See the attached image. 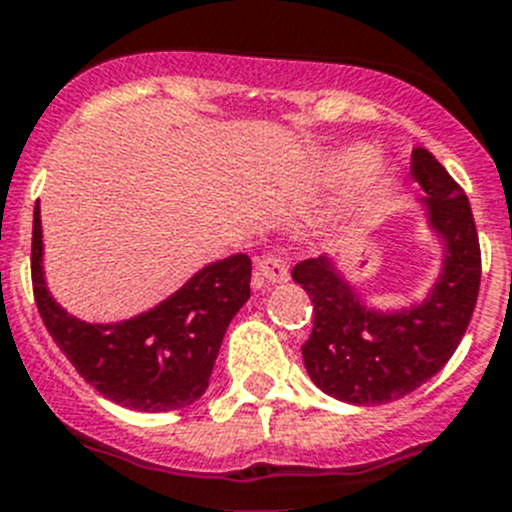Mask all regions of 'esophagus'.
Returning a JSON list of instances; mask_svg holds the SVG:
<instances>
[{"label":"esophagus","instance_id":"esophagus-1","mask_svg":"<svg viewBox=\"0 0 512 512\" xmlns=\"http://www.w3.org/2000/svg\"><path fill=\"white\" fill-rule=\"evenodd\" d=\"M257 278L265 283H285L288 280V265L275 255H262L257 260Z\"/></svg>","mask_w":512,"mask_h":512}]
</instances>
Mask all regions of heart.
Returning <instances> with one entry per match:
<instances>
[{"instance_id":"heart-1","label":"heart","mask_w":512,"mask_h":512,"mask_svg":"<svg viewBox=\"0 0 512 512\" xmlns=\"http://www.w3.org/2000/svg\"><path fill=\"white\" fill-rule=\"evenodd\" d=\"M369 161H371L369 148L353 146V148H346V151H341L338 156H333L331 166L338 176H348L353 174V171H361L366 166L364 181L369 186H376L381 179H384V166H381L379 161H374V164H369Z\"/></svg>"}]
</instances>
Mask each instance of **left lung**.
Instances as JSON below:
<instances>
[{
    "label": "left lung",
    "instance_id": "8db88e82",
    "mask_svg": "<svg viewBox=\"0 0 512 512\" xmlns=\"http://www.w3.org/2000/svg\"><path fill=\"white\" fill-rule=\"evenodd\" d=\"M412 176L427 194L429 229L444 247L427 298L409 308H369L331 257L293 267V280L313 300L303 364L318 389L346 404H389L419 389L450 361L475 310L480 240L467 194L427 148L412 151Z\"/></svg>",
    "mask_w": 512,
    "mask_h": 512
}]
</instances>
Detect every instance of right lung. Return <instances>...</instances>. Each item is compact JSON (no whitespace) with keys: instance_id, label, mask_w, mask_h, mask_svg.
<instances>
[{"instance_id":"add662e5","label":"right lung","mask_w":512,"mask_h":512,"mask_svg":"<svg viewBox=\"0 0 512 512\" xmlns=\"http://www.w3.org/2000/svg\"><path fill=\"white\" fill-rule=\"evenodd\" d=\"M252 262L202 267L174 295L118 323H85L60 308L42 270V222H32V290L52 341L105 399L136 412L189 407L207 391L229 321L250 298Z\"/></svg>"}]
</instances>
